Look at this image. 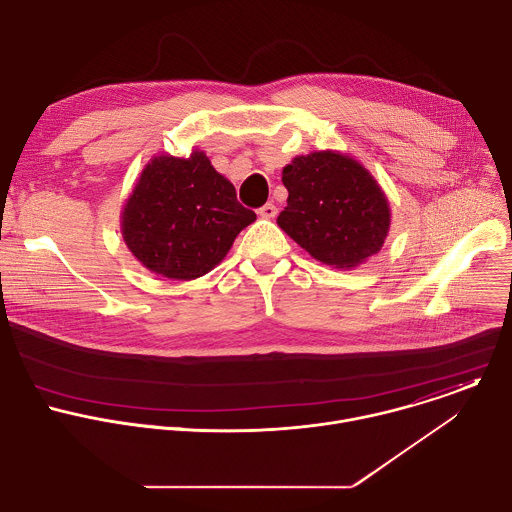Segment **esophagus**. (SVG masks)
<instances>
[{"label":"esophagus","mask_w":512,"mask_h":512,"mask_svg":"<svg viewBox=\"0 0 512 512\" xmlns=\"http://www.w3.org/2000/svg\"><path fill=\"white\" fill-rule=\"evenodd\" d=\"M275 214H277V206L273 202H267L259 208V216L263 218H275Z\"/></svg>","instance_id":"34e87169"}]
</instances>
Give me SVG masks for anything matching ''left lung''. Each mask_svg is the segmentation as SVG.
Here are the masks:
<instances>
[{
  "label": "left lung",
  "instance_id": "1",
  "mask_svg": "<svg viewBox=\"0 0 512 512\" xmlns=\"http://www.w3.org/2000/svg\"><path fill=\"white\" fill-rule=\"evenodd\" d=\"M281 180L289 196L277 225L314 259L356 267L379 253L391 223L389 202L358 162L314 152L285 166Z\"/></svg>",
  "mask_w": 512,
  "mask_h": 512
}]
</instances>
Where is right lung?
<instances>
[{"label": "right lung", "instance_id": "add662e5", "mask_svg": "<svg viewBox=\"0 0 512 512\" xmlns=\"http://www.w3.org/2000/svg\"><path fill=\"white\" fill-rule=\"evenodd\" d=\"M257 214L202 152L188 160L162 156L143 170L123 210V239L154 273L194 279L229 253Z\"/></svg>", "mask_w": 512, "mask_h": 512}]
</instances>
